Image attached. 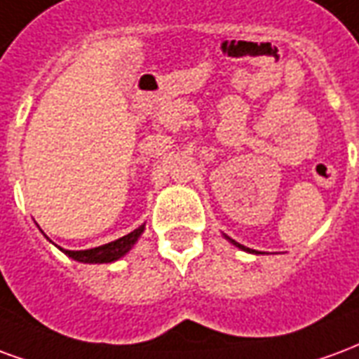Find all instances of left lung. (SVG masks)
Here are the masks:
<instances>
[{"label":"left lung","instance_id":"8db88e82","mask_svg":"<svg viewBox=\"0 0 359 359\" xmlns=\"http://www.w3.org/2000/svg\"><path fill=\"white\" fill-rule=\"evenodd\" d=\"M227 241H229V243H233L235 247L237 248H241V250H245V252H252V255H258V252H256V250H250V248H247V247H243V245H239V243H235L233 239H229V237H226Z\"/></svg>","mask_w":359,"mask_h":359}]
</instances>
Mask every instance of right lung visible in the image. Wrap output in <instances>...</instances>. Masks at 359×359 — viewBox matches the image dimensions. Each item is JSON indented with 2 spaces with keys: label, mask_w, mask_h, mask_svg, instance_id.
Returning a JSON list of instances; mask_svg holds the SVG:
<instances>
[{
  "label": "right lung",
  "mask_w": 359,
  "mask_h": 359,
  "mask_svg": "<svg viewBox=\"0 0 359 359\" xmlns=\"http://www.w3.org/2000/svg\"><path fill=\"white\" fill-rule=\"evenodd\" d=\"M145 231V224L140 226L137 229H133L132 233L124 235L116 241H111L107 245H101V247L88 248V250H65V248L59 247V250H62L65 255L76 260V262L82 264H111L120 260L122 256H126L133 247L135 243L140 241V237Z\"/></svg>",
  "instance_id": "1"
}]
</instances>
